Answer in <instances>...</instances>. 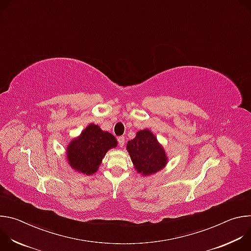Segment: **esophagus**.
Masks as SVG:
<instances>
[{
    "mask_svg": "<svg viewBox=\"0 0 251 251\" xmlns=\"http://www.w3.org/2000/svg\"><path fill=\"white\" fill-rule=\"evenodd\" d=\"M118 143H119V146L120 147H123L124 146V143H125V137L124 136L118 137Z\"/></svg>",
    "mask_w": 251,
    "mask_h": 251,
    "instance_id": "34e87169",
    "label": "esophagus"
}]
</instances>
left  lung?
<instances>
[{
    "label": "left lung",
    "instance_id": "1",
    "mask_svg": "<svg viewBox=\"0 0 251 251\" xmlns=\"http://www.w3.org/2000/svg\"><path fill=\"white\" fill-rule=\"evenodd\" d=\"M127 150L137 172L144 176L162 170L167 164L165 150L150 130H141L127 143Z\"/></svg>",
    "mask_w": 251,
    "mask_h": 251
}]
</instances>
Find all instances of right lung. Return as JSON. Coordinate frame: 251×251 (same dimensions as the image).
I'll list each match as a JSON object with an SVG mask.
<instances>
[{
  "mask_svg": "<svg viewBox=\"0 0 251 251\" xmlns=\"http://www.w3.org/2000/svg\"><path fill=\"white\" fill-rule=\"evenodd\" d=\"M116 146L117 140L112 134L90 124L68 145V164L82 174L92 175L98 170L106 152Z\"/></svg>",
  "mask_w": 251,
  "mask_h": 251,
  "instance_id": "add662e5",
  "label": "right lung"
}]
</instances>
